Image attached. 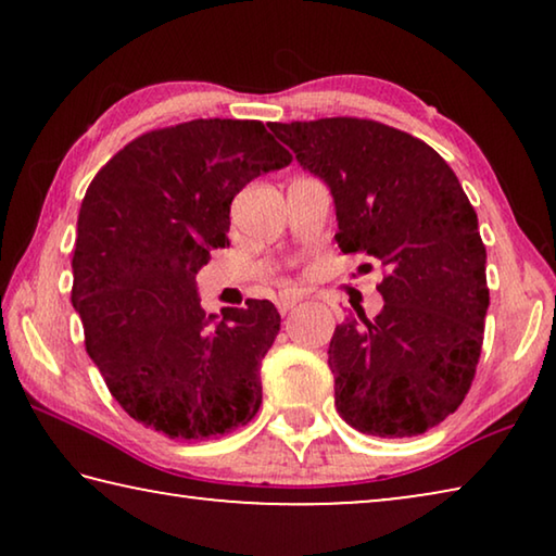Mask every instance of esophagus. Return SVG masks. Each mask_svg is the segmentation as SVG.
I'll return each instance as SVG.
<instances>
[{
    "label": "esophagus",
    "instance_id": "34e87169",
    "mask_svg": "<svg viewBox=\"0 0 556 556\" xmlns=\"http://www.w3.org/2000/svg\"><path fill=\"white\" fill-rule=\"evenodd\" d=\"M304 299V294H301V291H281L279 294V299H277V308L281 314H287V312H291V308H294L299 301Z\"/></svg>",
    "mask_w": 556,
    "mask_h": 556
}]
</instances>
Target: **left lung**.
<instances>
[{
  "instance_id": "8db88e82",
  "label": "left lung",
  "mask_w": 556,
  "mask_h": 556,
  "mask_svg": "<svg viewBox=\"0 0 556 556\" xmlns=\"http://www.w3.org/2000/svg\"><path fill=\"white\" fill-rule=\"evenodd\" d=\"M299 166L328 186L336 242L384 269L380 314L336 326V409L370 437L425 434L458 409L476 375L488 312L485 244L456 174L421 139L372 119L271 125Z\"/></svg>"
}]
</instances>
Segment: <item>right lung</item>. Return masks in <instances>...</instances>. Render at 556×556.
Masks as SVG:
<instances>
[{
  "instance_id": "obj_1",
  "label": "right lung",
  "mask_w": 556,
  "mask_h": 556,
  "mask_svg": "<svg viewBox=\"0 0 556 556\" xmlns=\"http://www.w3.org/2000/svg\"><path fill=\"white\" fill-rule=\"evenodd\" d=\"M289 164L257 119H193L137 137L92 178L71 301L90 361L139 425L205 441L257 414L277 308L248 299L215 321L195 275L211 250L228 244L235 195Z\"/></svg>"
}]
</instances>
